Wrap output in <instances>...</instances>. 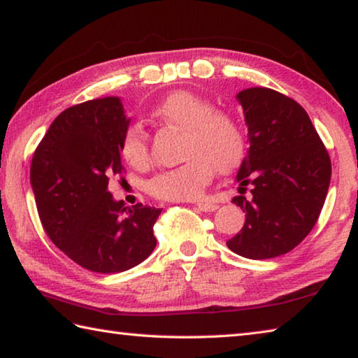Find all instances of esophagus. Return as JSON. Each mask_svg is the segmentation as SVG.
Here are the masks:
<instances>
[{
	"instance_id": "esophagus-1",
	"label": "esophagus",
	"mask_w": 358,
	"mask_h": 358,
	"mask_svg": "<svg viewBox=\"0 0 358 358\" xmlns=\"http://www.w3.org/2000/svg\"><path fill=\"white\" fill-rule=\"evenodd\" d=\"M196 206H198V209L203 210V212H214V210L218 209V204H215V203H204V201H201V203H198Z\"/></svg>"
}]
</instances>
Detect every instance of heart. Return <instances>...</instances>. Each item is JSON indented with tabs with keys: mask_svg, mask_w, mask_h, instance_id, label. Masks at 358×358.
<instances>
[{
	"mask_svg": "<svg viewBox=\"0 0 358 358\" xmlns=\"http://www.w3.org/2000/svg\"><path fill=\"white\" fill-rule=\"evenodd\" d=\"M149 117L154 122L185 131L180 166L165 169L148 182V193L165 201H192L203 195L215 169L231 173L245 154V131L239 119L215 110L209 99L190 91H174L160 100ZM121 154L130 166L150 163L149 136L140 125H130L121 140Z\"/></svg>",
	"mask_w": 358,
	"mask_h": 358,
	"instance_id": "heart-1",
	"label": "heart"
}]
</instances>
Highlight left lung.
<instances>
[{"label":"left lung","mask_w":358,"mask_h":358,"mask_svg":"<svg viewBox=\"0 0 358 358\" xmlns=\"http://www.w3.org/2000/svg\"><path fill=\"white\" fill-rule=\"evenodd\" d=\"M237 99L250 149L237 174L241 195L233 203L247 212V220L227 245L243 258H277L315 228L330 184V155L294 99L268 87H250Z\"/></svg>","instance_id":"1"}]
</instances>
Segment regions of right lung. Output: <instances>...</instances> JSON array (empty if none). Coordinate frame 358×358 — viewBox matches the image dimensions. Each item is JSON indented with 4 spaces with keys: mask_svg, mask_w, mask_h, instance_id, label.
<instances>
[{
    "mask_svg": "<svg viewBox=\"0 0 358 358\" xmlns=\"http://www.w3.org/2000/svg\"><path fill=\"white\" fill-rule=\"evenodd\" d=\"M117 97L87 100L61 113L31 160L37 214L56 247L87 271L117 273L155 248L162 209L124 208L108 192L124 180L121 140L129 127Z\"/></svg>",
    "mask_w": 358,
    "mask_h": 358,
    "instance_id": "1",
    "label": "right lung"
}]
</instances>
